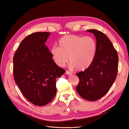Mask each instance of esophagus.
Here are the masks:
<instances>
[{
    "instance_id": "34e87169",
    "label": "esophagus",
    "mask_w": 129,
    "mask_h": 129,
    "mask_svg": "<svg viewBox=\"0 0 129 129\" xmlns=\"http://www.w3.org/2000/svg\"><path fill=\"white\" fill-rule=\"evenodd\" d=\"M66 74H67V75H71V74H72V73L70 72H69V71H68L66 72Z\"/></svg>"
}]
</instances>
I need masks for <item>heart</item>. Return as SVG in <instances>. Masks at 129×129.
Returning <instances> with one entry per match:
<instances>
[{
  "instance_id": "b5f03b06",
  "label": "heart",
  "mask_w": 129,
  "mask_h": 129,
  "mask_svg": "<svg viewBox=\"0 0 129 129\" xmlns=\"http://www.w3.org/2000/svg\"><path fill=\"white\" fill-rule=\"evenodd\" d=\"M97 49V41L92 36L66 35L60 39L58 47L53 46L50 53L54 62L63 67L69 61L77 71H84L94 61Z\"/></svg>"
}]
</instances>
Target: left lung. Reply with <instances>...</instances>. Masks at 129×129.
<instances>
[{
	"label": "left lung",
	"mask_w": 129,
	"mask_h": 129,
	"mask_svg": "<svg viewBox=\"0 0 129 129\" xmlns=\"http://www.w3.org/2000/svg\"><path fill=\"white\" fill-rule=\"evenodd\" d=\"M94 34L97 44L96 57L91 65L76 75L79 83L76 91L83 99L95 101L104 96L116 80L118 56L108 37L96 29L87 30Z\"/></svg>",
	"instance_id": "obj_1"
}]
</instances>
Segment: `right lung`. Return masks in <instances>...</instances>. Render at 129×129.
<instances>
[{
  "label": "right lung",
  "mask_w": 129,
  "mask_h": 129,
  "mask_svg": "<svg viewBox=\"0 0 129 129\" xmlns=\"http://www.w3.org/2000/svg\"><path fill=\"white\" fill-rule=\"evenodd\" d=\"M49 32H36L27 36L13 57L14 81L29 102L44 106L54 98L56 80L65 73L52 59L45 42Z\"/></svg>",
  "instance_id": "add662e5"
}]
</instances>
